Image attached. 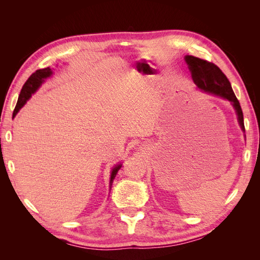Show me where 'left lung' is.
I'll return each instance as SVG.
<instances>
[{
    "label": "left lung",
    "instance_id": "8db88e82",
    "mask_svg": "<svg viewBox=\"0 0 260 260\" xmlns=\"http://www.w3.org/2000/svg\"><path fill=\"white\" fill-rule=\"evenodd\" d=\"M185 62L190 69L192 79L198 88L204 92L214 94L216 96L229 101L235 109L238 116V121L243 132H245L244 127L243 112L240 102L235 96L232 90L230 81L225 75L220 70L218 66L207 60L194 57L192 55H186L184 57Z\"/></svg>",
    "mask_w": 260,
    "mask_h": 260
}]
</instances>
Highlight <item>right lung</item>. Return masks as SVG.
<instances>
[{
  "label": "right lung",
  "mask_w": 260,
  "mask_h": 260,
  "mask_svg": "<svg viewBox=\"0 0 260 260\" xmlns=\"http://www.w3.org/2000/svg\"><path fill=\"white\" fill-rule=\"evenodd\" d=\"M52 75H53V70L50 67H48V68L37 70L36 73H34L28 78V80L25 82V84H23L22 89L20 91L19 98L17 101V105L15 107L14 113H13V118L17 115L19 109L27 103V101L32 96V94H35L39 90V88L42 85L45 79H48V78H50ZM121 166H122L121 164H118V165H115V167H113L111 172V180H109V190L112 188L113 181L117 175L118 170L121 168Z\"/></svg>",
  "instance_id": "right-lung-1"
}]
</instances>
